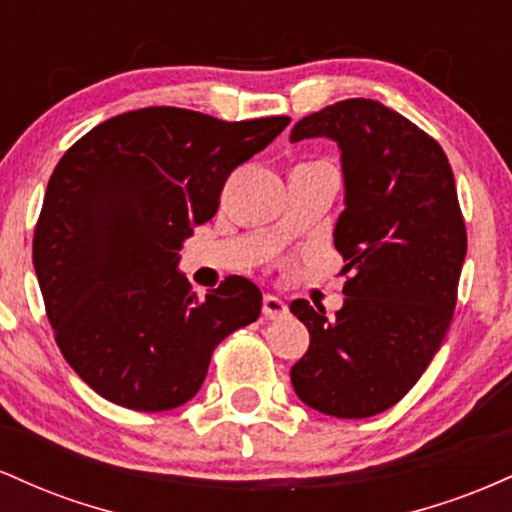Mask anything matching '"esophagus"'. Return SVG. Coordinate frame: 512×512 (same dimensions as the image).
<instances>
[{"instance_id": "34e87169", "label": "esophagus", "mask_w": 512, "mask_h": 512, "mask_svg": "<svg viewBox=\"0 0 512 512\" xmlns=\"http://www.w3.org/2000/svg\"><path fill=\"white\" fill-rule=\"evenodd\" d=\"M262 313L264 317H269V320H281V317L289 315V305L281 301L279 296H272V293H269L262 301Z\"/></svg>"}]
</instances>
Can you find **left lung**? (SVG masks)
Returning <instances> with one entry per match:
<instances>
[{"instance_id":"obj_1","label":"left lung","mask_w":512,"mask_h":512,"mask_svg":"<svg viewBox=\"0 0 512 512\" xmlns=\"http://www.w3.org/2000/svg\"><path fill=\"white\" fill-rule=\"evenodd\" d=\"M339 144L344 211V308L293 301L310 346L291 368L296 395L337 419H366L397 404L448 334L467 228L448 156L407 117L370 98L327 105L296 122L291 142Z\"/></svg>"}]
</instances>
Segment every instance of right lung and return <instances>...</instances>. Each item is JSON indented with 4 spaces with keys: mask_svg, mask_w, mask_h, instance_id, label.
Listing matches in <instances>:
<instances>
[{
    "mask_svg": "<svg viewBox=\"0 0 512 512\" xmlns=\"http://www.w3.org/2000/svg\"><path fill=\"white\" fill-rule=\"evenodd\" d=\"M289 122L132 110L93 127L52 170L33 267L62 356L108 402L180 407L216 346L260 317L262 293L243 276L199 301L178 272L180 248L216 214L228 175Z\"/></svg>",
    "mask_w": 512,
    "mask_h": 512,
    "instance_id": "right-lung-1",
    "label": "right lung"
}]
</instances>
